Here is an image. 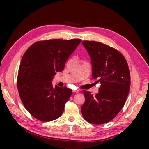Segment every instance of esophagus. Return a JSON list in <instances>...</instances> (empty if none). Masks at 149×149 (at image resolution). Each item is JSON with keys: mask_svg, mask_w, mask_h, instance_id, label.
I'll return each mask as SVG.
<instances>
[{"mask_svg": "<svg viewBox=\"0 0 149 149\" xmlns=\"http://www.w3.org/2000/svg\"><path fill=\"white\" fill-rule=\"evenodd\" d=\"M72 91H73V93H79V91H78V90H73Z\"/></svg>", "mask_w": 149, "mask_h": 149, "instance_id": "obj_1", "label": "esophagus"}]
</instances>
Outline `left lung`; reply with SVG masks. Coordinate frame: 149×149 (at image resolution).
<instances>
[{"instance_id": "obj_1", "label": "left lung", "mask_w": 149, "mask_h": 149, "mask_svg": "<svg viewBox=\"0 0 149 149\" xmlns=\"http://www.w3.org/2000/svg\"><path fill=\"white\" fill-rule=\"evenodd\" d=\"M82 44L91 60L93 79L101 85L95 96L83 91L85 101L81 110L87 122L103 124L114 119L125 104L131 84L129 67L114 48L97 41H84Z\"/></svg>"}]
</instances>
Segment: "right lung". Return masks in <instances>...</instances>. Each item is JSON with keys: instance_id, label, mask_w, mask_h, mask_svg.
Segmentation results:
<instances>
[{"instance_id": "1", "label": "right lung", "mask_w": 149, "mask_h": 149, "mask_svg": "<svg viewBox=\"0 0 149 149\" xmlns=\"http://www.w3.org/2000/svg\"><path fill=\"white\" fill-rule=\"evenodd\" d=\"M81 39H50L35 42L25 52L20 63L17 87L25 108L41 122L58 118L72 91L54 87L52 80L64 68L67 59Z\"/></svg>"}]
</instances>
